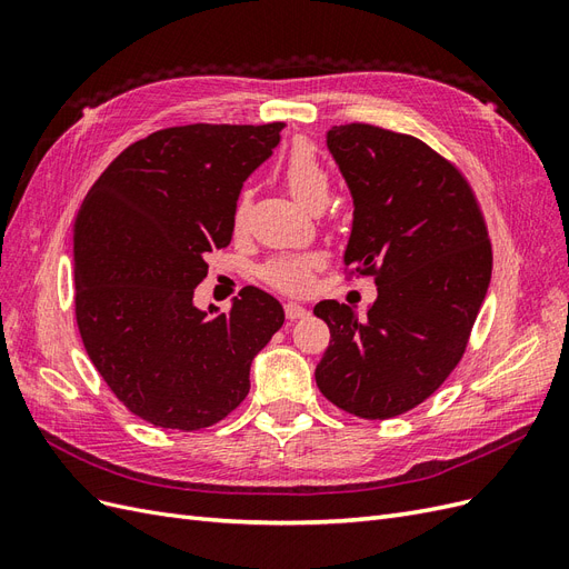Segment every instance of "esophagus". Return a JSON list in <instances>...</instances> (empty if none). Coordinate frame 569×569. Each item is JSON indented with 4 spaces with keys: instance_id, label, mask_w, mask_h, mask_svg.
<instances>
[{
    "instance_id": "1",
    "label": "esophagus",
    "mask_w": 569,
    "mask_h": 569,
    "mask_svg": "<svg viewBox=\"0 0 569 569\" xmlns=\"http://www.w3.org/2000/svg\"><path fill=\"white\" fill-rule=\"evenodd\" d=\"M284 316H287V320H299V318H306L308 311H306L303 306H299L295 301H287L284 303Z\"/></svg>"
}]
</instances>
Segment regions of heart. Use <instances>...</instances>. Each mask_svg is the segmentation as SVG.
Returning <instances> with one entry per match:
<instances>
[{
  "mask_svg": "<svg viewBox=\"0 0 569 569\" xmlns=\"http://www.w3.org/2000/svg\"><path fill=\"white\" fill-rule=\"evenodd\" d=\"M282 180L289 189V194L295 197L306 209L318 211L330 199L332 192V178L330 170H327L320 153L313 144L308 142H295L282 159ZM249 209V194L244 192L239 197L234 206V226H242ZM322 253L318 251H306V253H289L278 256L268 261L261 268V278L280 291L287 295H301L308 287H311V272L322 266Z\"/></svg>",
  "mask_w": 569,
  "mask_h": 569,
  "instance_id": "obj_1",
  "label": "heart"
}]
</instances>
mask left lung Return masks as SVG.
Masks as SVG:
<instances>
[{
  "mask_svg": "<svg viewBox=\"0 0 569 569\" xmlns=\"http://www.w3.org/2000/svg\"><path fill=\"white\" fill-rule=\"evenodd\" d=\"M327 147L353 197L343 266L368 274L377 301L358 318L335 299L313 313L330 327L316 368L327 401L389 420L429 399L468 349L491 280V242L470 182L412 134L332 126Z\"/></svg>",
  "mask_w": 569,
  "mask_h": 569,
  "instance_id": "8db88e82",
  "label": "left lung"
}]
</instances>
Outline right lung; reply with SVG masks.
I'll return each instance as SVG.
<instances>
[{"label": "right lung", "mask_w": 569, "mask_h": 569, "mask_svg": "<svg viewBox=\"0 0 569 569\" xmlns=\"http://www.w3.org/2000/svg\"><path fill=\"white\" fill-rule=\"evenodd\" d=\"M284 123L178 126L120 151L73 230L76 320L116 399L163 429L211 427L249 393L253 356L284 322L247 287L230 313L194 306L206 256L226 249L244 180Z\"/></svg>", "instance_id": "obj_1"}]
</instances>
